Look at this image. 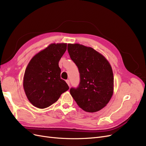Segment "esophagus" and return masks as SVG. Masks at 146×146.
Returning <instances> with one entry per match:
<instances>
[{"label": "esophagus", "instance_id": "34e87169", "mask_svg": "<svg viewBox=\"0 0 146 146\" xmlns=\"http://www.w3.org/2000/svg\"><path fill=\"white\" fill-rule=\"evenodd\" d=\"M66 81V82H67V84H68V85L70 86V80H69L68 79H67Z\"/></svg>", "mask_w": 146, "mask_h": 146}]
</instances>
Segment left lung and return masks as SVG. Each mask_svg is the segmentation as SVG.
<instances>
[{
	"mask_svg": "<svg viewBox=\"0 0 146 146\" xmlns=\"http://www.w3.org/2000/svg\"><path fill=\"white\" fill-rule=\"evenodd\" d=\"M67 50L80 73V83L77 88H70L71 96L85 111L103 109L113 92V74L109 62L91 47L69 43Z\"/></svg>",
	"mask_w": 146,
	"mask_h": 146,
	"instance_id": "obj_1",
	"label": "left lung"
}]
</instances>
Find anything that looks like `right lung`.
I'll return each instance as SVG.
<instances>
[{
	"label": "right lung",
	"mask_w": 146,
	"mask_h": 146,
	"mask_svg": "<svg viewBox=\"0 0 146 146\" xmlns=\"http://www.w3.org/2000/svg\"><path fill=\"white\" fill-rule=\"evenodd\" d=\"M66 43H52L31 58L24 73L23 86L30 102L39 109L52 105L69 87L61 79L58 62Z\"/></svg>",
	"instance_id": "add662e5"
}]
</instances>
